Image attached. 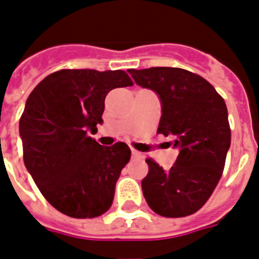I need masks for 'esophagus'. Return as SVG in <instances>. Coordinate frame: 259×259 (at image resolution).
<instances>
[{"instance_id":"34e87169","label":"esophagus","mask_w":259,"mask_h":259,"mask_svg":"<svg viewBox=\"0 0 259 259\" xmlns=\"http://www.w3.org/2000/svg\"><path fill=\"white\" fill-rule=\"evenodd\" d=\"M132 155H133V158H142V153H140V151L136 150V149H132Z\"/></svg>"}]
</instances>
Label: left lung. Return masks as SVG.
I'll list each match as a JSON object with an SVG mask.
<instances>
[{"instance_id":"obj_1","label":"left lung","mask_w":259,"mask_h":259,"mask_svg":"<svg viewBox=\"0 0 259 259\" xmlns=\"http://www.w3.org/2000/svg\"><path fill=\"white\" fill-rule=\"evenodd\" d=\"M127 71L137 85L158 94L162 115L157 133L171 137L180 150L170 170L146 159L145 199L162 217L190 215L210 198L224 171L232 141L226 104L205 78L185 69Z\"/></svg>"}]
</instances>
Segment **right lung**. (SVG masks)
I'll return each mask as SVG.
<instances>
[{
  "label": "right lung",
  "mask_w": 259,
  "mask_h": 259,
  "mask_svg": "<svg viewBox=\"0 0 259 259\" xmlns=\"http://www.w3.org/2000/svg\"><path fill=\"white\" fill-rule=\"evenodd\" d=\"M132 85L123 70L65 69L42 79L27 97L20 119L25 166L61 213L94 218L113 203L132 151L123 142L102 146L88 132L102 123L109 92Z\"/></svg>",
  "instance_id": "add662e5"
}]
</instances>
